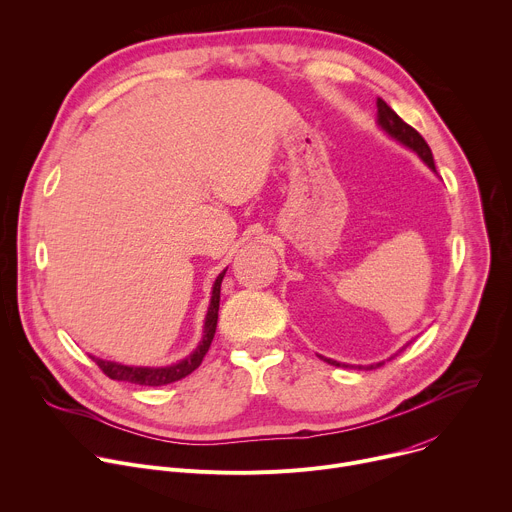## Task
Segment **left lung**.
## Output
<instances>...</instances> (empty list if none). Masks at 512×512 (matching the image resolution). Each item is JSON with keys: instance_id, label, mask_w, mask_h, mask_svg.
Instances as JSON below:
<instances>
[{"instance_id": "obj_1", "label": "left lung", "mask_w": 512, "mask_h": 512, "mask_svg": "<svg viewBox=\"0 0 512 512\" xmlns=\"http://www.w3.org/2000/svg\"><path fill=\"white\" fill-rule=\"evenodd\" d=\"M376 107H378V124H380L392 138H396L399 142H403L405 146H409L411 150H415V152L421 156V160H423L431 170H435L433 154H431V148H429V144L425 142V138H423L415 128H411L407 122H403L399 116H396V111L390 109V105H386V101L376 99ZM323 360H327V358H323ZM327 362L339 366V362H333V360H327ZM380 364H382V362H380ZM380 364H376V366H380ZM360 368H362V366H360ZM368 368H374V366H368Z\"/></svg>"}]
</instances>
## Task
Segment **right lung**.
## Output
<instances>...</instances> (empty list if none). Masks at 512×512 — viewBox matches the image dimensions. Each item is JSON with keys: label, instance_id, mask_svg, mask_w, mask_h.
Masks as SVG:
<instances>
[{"label": "right lung", "instance_id": "1", "mask_svg": "<svg viewBox=\"0 0 512 512\" xmlns=\"http://www.w3.org/2000/svg\"><path fill=\"white\" fill-rule=\"evenodd\" d=\"M225 270L215 278L213 285V293H211V303L207 309V317H205V331H203V339L201 344L197 346V350L187 356L185 360L173 364V366H164V368H136V366H124V364H116V362H107V360H99L93 358L91 360L99 366V370L109 376L111 380H122V382H132V384H140V386H162V384H170L177 382L185 376H189L193 370L199 368V364L203 362L211 342L215 335V327H217V311H219V293H221V280H223Z\"/></svg>", "mask_w": 512, "mask_h": 512}]
</instances>
